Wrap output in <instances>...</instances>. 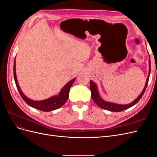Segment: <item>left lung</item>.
I'll return each instance as SVG.
<instances>
[{"label":"left lung","instance_id":"left-lung-1","mask_svg":"<svg viewBox=\"0 0 157 157\" xmlns=\"http://www.w3.org/2000/svg\"><path fill=\"white\" fill-rule=\"evenodd\" d=\"M150 72H151V61H150V59H149V75H148V77H147L144 89L143 91H142V92L141 93L140 96L137 97V98L136 99V100L134 101L133 102H132L130 104H128V105H118V104H115V103H109V102L104 101L103 99L100 97V96L99 95L96 85L95 84V83L94 82H92V80H90V91H91V94H92L91 96H92V99L94 100V101L96 103L99 107H101L103 109H105V110H108V111H113V112H120V111L125 110V109L130 108L132 106H134V105H136V104L137 102L140 101V99L142 98L144 94L145 93L146 88L147 86V84H148Z\"/></svg>","mask_w":157,"mask_h":157}]
</instances>
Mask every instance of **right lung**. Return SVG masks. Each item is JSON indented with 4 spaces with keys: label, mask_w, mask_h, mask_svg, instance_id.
<instances>
[{
    "label": "right lung",
    "mask_w": 157,
    "mask_h": 157,
    "mask_svg": "<svg viewBox=\"0 0 157 157\" xmlns=\"http://www.w3.org/2000/svg\"><path fill=\"white\" fill-rule=\"evenodd\" d=\"M13 77H14V80H15L16 87L18 90V91L20 92V94L21 95V98H23V100L25 101V103L27 104V105H29V106L33 108L36 109L38 110H40L42 111H46V112L56 110V109H58L64 105L68 99L69 90L75 80V78H73V80H70V81L63 87V88L61 90V92L58 96L52 97L49 99H45V100H43V101H36L27 98L25 95L23 94L20 86H19V84L17 83V80L16 78V59L14 60V63H13Z\"/></svg>",
    "instance_id": "right-lung-1"
}]
</instances>
